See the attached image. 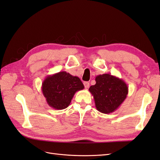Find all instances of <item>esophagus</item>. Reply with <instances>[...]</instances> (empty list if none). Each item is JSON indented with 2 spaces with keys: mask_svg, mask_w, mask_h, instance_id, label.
<instances>
[{
  "mask_svg": "<svg viewBox=\"0 0 160 160\" xmlns=\"http://www.w3.org/2000/svg\"><path fill=\"white\" fill-rule=\"evenodd\" d=\"M84 85L85 88H88L90 87V84H89V82H84Z\"/></svg>",
  "mask_w": 160,
  "mask_h": 160,
  "instance_id": "esophagus-1",
  "label": "esophagus"
}]
</instances>
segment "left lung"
<instances>
[{
    "mask_svg": "<svg viewBox=\"0 0 160 160\" xmlns=\"http://www.w3.org/2000/svg\"><path fill=\"white\" fill-rule=\"evenodd\" d=\"M96 84L89 88L95 100V107L103 113L115 112L124 102L128 93V87L121 78L109 73L96 76Z\"/></svg>",
    "mask_w": 160,
    "mask_h": 160,
    "instance_id": "8db88e82",
    "label": "left lung"
}]
</instances>
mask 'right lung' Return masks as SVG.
<instances>
[{
	"label": "right lung",
	"mask_w": 160,
	"mask_h": 160,
	"mask_svg": "<svg viewBox=\"0 0 160 160\" xmlns=\"http://www.w3.org/2000/svg\"><path fill=\"white\" fill-rule=\"evenodd\" d=\"M84 88L78 77L66 72L47 76L42 84V92L47 104L57 110L67 108L75 93Z\"/></svg>",
	"instance_id": "right-lung-1"
}]
</instances>
